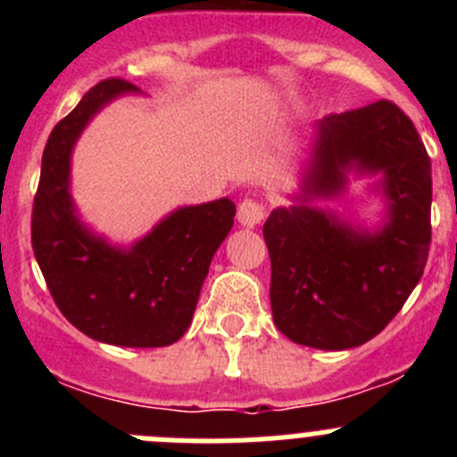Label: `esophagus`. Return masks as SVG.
Masks as SVG:
<instances>
[{
	"label": "esophagus",
	"instance_id": "obj_1",
	"mask_svg": "<svg viewBox=\"0 0 457 457\" xmlns=\"http://www.w3.org/2000/svg\"><path fill=\"white\" fill-rule=\"evenodd\" d=\"M237 219L243 228H256V225L265 219V205L258 201L245 199L241 205H238Z\"/></svg>",
	"mask_w": 457,
	"mask_h": 457
}]
</instances>
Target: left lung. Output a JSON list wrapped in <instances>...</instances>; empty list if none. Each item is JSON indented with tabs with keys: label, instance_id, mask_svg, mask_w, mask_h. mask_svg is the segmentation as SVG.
Instances as JSON below:
<instances>
[{
	"label": "left lung",
	"instance_id": "left-lung-1",
	"mask_svg": "<svg viewBox=\"0 0 457 457\" xmlns=\"http://www.w3.org/2000/svg\"><path fill=\"white\" fill-rule=\"evenodd\" d=\"M352 171L378 177L386 216L373 230L311 205L337 198ZM292 201L262 225L276 327L305 347H361L403 310L428 256L431 161L411 119L385 99L320 119Z\"/></svg>",
	"mask_w": 457,
	"mask_h": 457
}]
</instances>
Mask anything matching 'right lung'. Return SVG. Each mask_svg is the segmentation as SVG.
Instances as JSON below:
<instances>
[{"label": "right lung", "mask_w": 457, "mask_h": 457, "mask_svg": "<svg viewBox=\"0 0 457 457\" xmlns=\"http://www.w3.org/2000/svg\"><path fill=\"white\" fill-rule=\"evenodd\" d=\"M139 92L123 79L101 81L53 128L32 205V250L59 312L77 329L117 347H165L190 327L237 207L229 199L177 207L128 247L79 219L71 195L75 143L110 101Z\"/></svg>", "instance_id": "right-lung-1"}]
</instances>
